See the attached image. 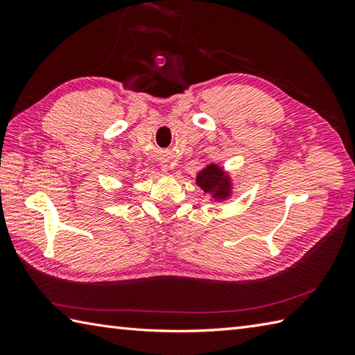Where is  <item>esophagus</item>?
<instances>
[{"label": "esophagus", "mask_w": 355, "mask_h": 355, "mask_svg": "<svg viewBox=\"0 0 355 355\" xmlns=\"http://www.w3.org/2000/svg\"><path fill=\"white\" fill-rule=\"evenodd\" d=\"M162 171H163V172H166V173H168V172L171 171V166H169L168 163H163V164H162Z\"/></svg>", "instance_id": "1"}]
</instances>
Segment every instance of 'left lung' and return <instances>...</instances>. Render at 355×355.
<instances>
[{
	"label": "left lung",
	"mask_w": 355,
	"mask_h": 355,
	"mask_svg": "<svg viewBox=\"0 0 355 355\" xmlns=\"http://www.w3.org/2000/svg\"><path fill=\"white\" fill-rule=\"evenodd\" d=\"M200 189L210 195V201L223 202L229 200L233 193V180L223 166L216 163L206 164L195 178Z\"/></svg>",
	"instance_id": "1"
}]
</instances>
